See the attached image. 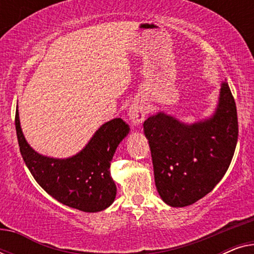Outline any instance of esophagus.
I'll use <instances>...</instances> for the list:
<instances>
[{
    "instance_id": "1",
    "label": "esophagus",
    "mask_w": 254,
    "mask_h": 254,
    "mask_svg": "<svg viewBox=\"0 0 254 254\" xmlns=\"http://www.w3.org/2000/svg\"><path fill=\"white\" fill-rule=\"evenodd\" d=\"M145 114H147V107H145V105L141 100H135V102L131 103L129 111H128V118H129L131 124H142V121L145 118Z\"/></svg>"
}]
</instances>
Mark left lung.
<instances>
[{"mask_svg":"<svg viewBox=\"0 0 254 254\" xmlns=\"http://www.w3.org/2000/svg\"><path fill=\"white\" fill-rule=\"evenodd\" d=\"M143 130L162 200L186 207L202 199L223 178L237 144V110L227 79L210 117L186 124L159 111L144 121Z\"/></svg>","mask_w":254,"mask_h":254,"instance_id":"left-lung-1","label":"left lung"}]
</instances>
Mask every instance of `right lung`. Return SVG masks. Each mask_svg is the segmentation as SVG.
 <instances>
[{
    "mask_svg": "<svg viewBox=\"0 0 254 254\" xmlns=\"http://www.w3.org/2000/svg\"><path fill=\"white\" fill-rule=\"evenodd\" d=\"M15 125L27 169L52 197L85 213L102 211L113 203L117 186L111 177V162L118 145L130 130L121 118L103 124L81 151L67 158L41 155L27 143L20 127L18 105Z\"/></svg>",
    "mask_w": 254,
    "mask_h": 254,
    "instance_id": "1",
    "label": "right lung"
}]
</instances>
